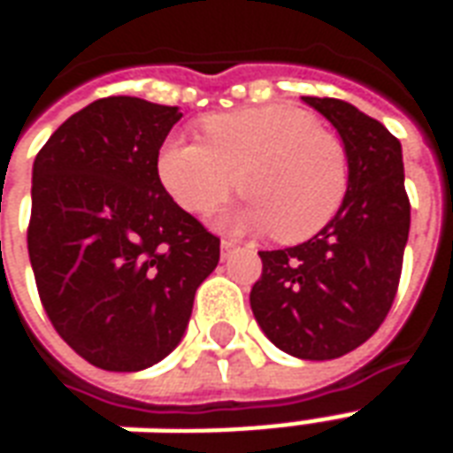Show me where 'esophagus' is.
<instances>
[{
    "label": "esophagus",
    "mask_w": 453,
    "mask_h": 453,
    "mask_svg": "<svg viewBox=\"0 0 453 453\" xmlns=\"http://www.w3.org/2000/svg\"><path fill=\"white\" fill-rule=\"evenodd\" d=\"M233 247H235V242H233V240H223V242H220V250H223V257H227V252H230Z\"/></svg>",
    "instance_id": "34e87169"
}]
</instances>
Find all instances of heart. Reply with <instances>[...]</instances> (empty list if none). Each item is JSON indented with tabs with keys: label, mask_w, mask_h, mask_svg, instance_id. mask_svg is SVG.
I'll use <instances>...</instances> for the list:
<instances>
[{
	"label": "heart",
	"mask_w": 453,
	"mask_h": 453,
	"mask_svg": "<svg viewBox=\"0 0 453 453\" xmlns=\"http://www.w3.org/2000/svg\"><path fill=\"white\" fill-rule=\"evenodd\" d=\"M203 142L167 138L157 177L188 213H208L240 184L247 203L220 216L226 230H274L281 242H303L340 213L349 165L342 142L313 113L269 104L216 113L201 123Z\"/></svg>",
	"instance_id": "1"
}]
</instances>
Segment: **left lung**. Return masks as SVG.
I'll return each mask as SVG.
<instances>
[{
  "instance_id": "obj_1",
  "label": "left lung",
  "mask_w": 453,
  "mask_h": 453,
  "mask_svg": "<svg viewBox=\"0 0 453 453\" xmlns=\"http://www.w3.org/2000/svg\"><path fill=\"white\" fill-rule=\"evenodd\" d=\"M344 142L349 187L340 213L308 242L259 252L250 305L291 357L337 359L376 333L398 291L410 233L403 150L388 128L342 99L303 96Z\"/></svg>"
}]
</instances>
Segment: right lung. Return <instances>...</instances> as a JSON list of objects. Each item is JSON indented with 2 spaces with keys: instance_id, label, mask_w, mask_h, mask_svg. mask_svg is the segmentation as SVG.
I'll return each mask as SVG.
<instances>
[{
  "instance_id": "right-lung-1",
  "label": "right lung",
  "mask_w": 453,
  "mask_h": 453,
  "mask_svg": "<svg viewBox=\"0 0 453 453\" xmlns=\"http://www.w3.org/2000/svg\"><path fill=\"white\" fill-rule=\"evenodd\" d=\"M177 106L109 96L84 106L34 162L28 257L45 313L82 359L148 369L177 347L220 240L174 203L157 152Z\"/></svg>"
}]
</instances>
